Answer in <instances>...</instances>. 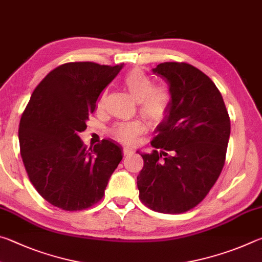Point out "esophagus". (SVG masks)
<instances>
[{
  "label": "esophagus",
  "mask_w": 262,
  "mask_h": 262,
  "mask_svg": "<svg viewBox=\"0 0 262 262\" xmlns=\"http://www.w3.org/2000/svg\"><path fill=\"white\" fill-rule=\"evenodd\" d=\"M122 152H123V155H125V156H128V155H130V154H133V150L132 149H129V148H127V147H125L122 149Z\"/></svg>",
  "instance_id": "34e87169"
}]
</instances>
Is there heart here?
Returning <instances> with one entry per match:
<instances>
[{
    "label": "heart",
    "mask_w": 262,
    "mask_h": 262,
    "mask_svg": "<svg viewBox=\"0 0 262 262\" xmlns=\"http://www.w3.org/2000/svg\"><path fill=\"white\" fill-rule=\"evenodd\" d=\"M125 85L130 95L139 101L141 114L150 122L157 123L165 117L171 103V95L166 88L154 86V82L149 75L140 69H133L128 73ZM107 92H103L97 104L98 110L105 107ZM144 132V125L141 121H129L118 123L112 129V135L118 141L126 144H135L139 136Z\"/></svg>",
    "instance_id": "1"
}]
</instances>
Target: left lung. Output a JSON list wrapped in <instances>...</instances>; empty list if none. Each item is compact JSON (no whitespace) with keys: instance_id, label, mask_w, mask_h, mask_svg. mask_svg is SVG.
Listing matches in <instances>:
<instances>
[{"instance_id":"obj_1","label":"left lung","mask_w":262,"mask_h":262,"mask_svg":"<svg viewBox=\"0 0 262 262\" xmlns=\"http://www.w3.org/2000/svg\"><path fill=\"white\" fill-rule=\"evenodd\" d=\"M152 73L168 84L170 107L157 126L151 154H141L139 198L164 214H181L207 196L224 166L230 118L221 92L185 62L159 63Z\"/></svg>"}]
</instances>
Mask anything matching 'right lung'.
Here are the masks:
<instances>
[{"instance_id": "obj_1", "label": "right lung", "mask_w": 262, "mask_h": 262, "mask_svg": "<svg viewBox=\"0 0 262 262\" xmlns=\"http://www.w3.org/2000/svg\"><path fill=\"white\" fill-rule=\"evenodd\" d=\"M122 66L69 62L34 89L19 122L20 155L30 181L51 205L77 211L103 199L122 148L103 140L89 152L79 133Z\"/></svg>"}]
</instances>
